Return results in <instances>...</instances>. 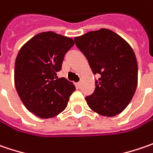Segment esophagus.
Returning <instances> with one entry per match:
<instances>
[{
  "label": "esophagus",
  "mask_w": 153,
  "mask_h": 153,
  "mask_svg": "<svg viewBox=\"0 0 153 153\" xmlns=\"http://www.w3.org/2000/svg\"><path fill=\"white\" fill-rule=\"evenodd\" d=\"M76 85H77V87H78V88H79V87L81 86V82H78V83L76 84Z\"/></svg>",
  "instance_id": "34e87169"
}]
</instances>
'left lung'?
I'll use <instances>...</instances> for the list:
<instances>
[{
  "label": "left lung",
  "instance_id": "left-lung-1",
  "mask_svg": "<svg viewBox=\"0 0 153 153\" xmlns=\"http://www.w3.org/2000/svg\"><path fill=\"white\" fill-rule=\"evenodd\" d=\"M74 41L92 73L100 75L93 94L85 97L90 109L108 117L122 113L131 102L138 84L134 50L121 36L105 28L74 37Z\"/></svg>",
  "mask_w": 153,
  "mask_h": 153
}]
</instances>
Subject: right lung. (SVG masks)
Wrapping results in <instances>:
<instances>
[{
  "label": "right lung",
  "mask_w": 153,
  "mask_h": 153,
  "mask_svg": "<svg viewBox=\"0 0 153 153\" xmlns=\"http://www.w3.org/2000/svg\"><path fill=\"white\" fill-rule=\"evenodd\" d=\"M74 42L53 31L41 32L20 48L14 67V85L25 108L43 119L62 112L75 85L58 78L65 54Z\"/></svg>",
  "instance_id": "add662e5"
}]
</instances>
